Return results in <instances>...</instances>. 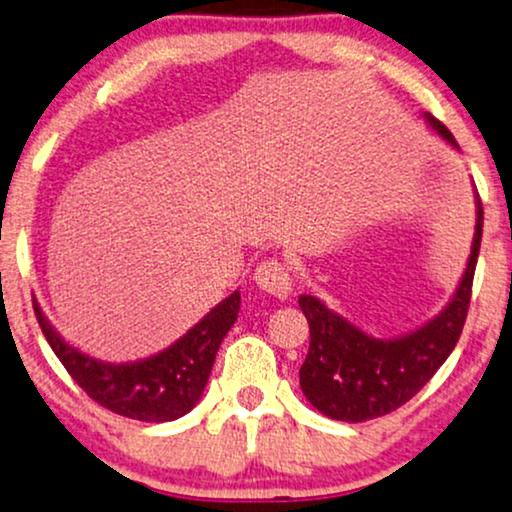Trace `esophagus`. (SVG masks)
<instances>
[{
	"instance_id": "1",
	"label": "esophagus",
	"mask_w": 512,
	"mask_h": 512,
	"mask_svg": "<svg viewBox=\"0 0 512 512\" xmlns=\"http://www.w3.org/2000/svg\"><path fill=\"white\" fill-rule=\"evenodd\" d=\"M255 283L267 293L276 297H286L290 293V271L286 262H281L278 257H267L257 264L255 269Z\"/></svg>"
}]
</instances>
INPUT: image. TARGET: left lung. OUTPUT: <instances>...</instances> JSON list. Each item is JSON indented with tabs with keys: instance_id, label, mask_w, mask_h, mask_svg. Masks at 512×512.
Segmentation results:
<instances>
[{
	"instance_id": "left-lung-1",
	"label": "left lung",
	"mask_w": 512,
	"mask_h": 512,
	"mask_svg": "<svg viewBox=\"0 0 512 512\" xmlns=\"http://www.w3.org/2000/svg\"><path fill=\"white\" fill-rule=\"evenodd\" d=\"M430 125L456 146L437 118ZM484 210L477 196V226L461 286L449 307L420 331L397 340H375L331 312L314 295H302L300 307L309 321V352L300 368V387L323 416L361 423L397 411L420 392L446 357L454 352L468 319L472 278L482 243Z\"/></svg>"
}]
</instances>
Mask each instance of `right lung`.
<instances>
[{"mask_svg": "<svg viewBox=\"0 0 512 512\" xmlns=\"http://www.w3.org/2000/svg\"><path fill=\"white\" fill-rule=\"evenodd\" d=\"M241 309V293H231L212 312L198 321L184 338H179L155 357L134 364H103L77 352L61 340L35 304V316L44 338L54 349L70 378L103 409L118 416L167 423L198 404L208 383L217 349L234 326Z\"/></svg>", "mask_w": 512, "mask_h": 512, "instance_id": "1", "label": "right lung"}]
</instances>
